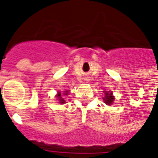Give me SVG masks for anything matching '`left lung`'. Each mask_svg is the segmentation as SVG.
I'll return each instance as SVG.
<instances>
[{"label":"left lung","instance_id":"left-lung-1","mask_svg":"<svg viewBox=\"0 0 158 158\" xmlns=\"http://www.w3.org/2000/svg\"><path fill=\"white\" fill-rule=\"evenodd\" d=\"M105 95L106 96H105V98H103L105 103L106 105H111L114 101V96H112V93H109L107 91V92H105Z\"/></svg>","mask_w":158,"mask_h":158}]
</instances>
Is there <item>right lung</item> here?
<instances>
[{"label":"right lung","instance_id":"right-lung-1","mask_svg":"<svg viewBox=\"0 0 158 158\" xmlns=\"http://www.w3.org/2000/svg\"><path fill=\"white\" fill-rule=\"evenodd\" d=\"M64 95H68V91H67V92L64 93ZM57 99L59 100L60 103H62V104H64V103H65V101H64V99L62 98V95H61V92L58 93V95H57Z\"/></svg>","mask_w":158,"mask_h":158}]
</instances>
